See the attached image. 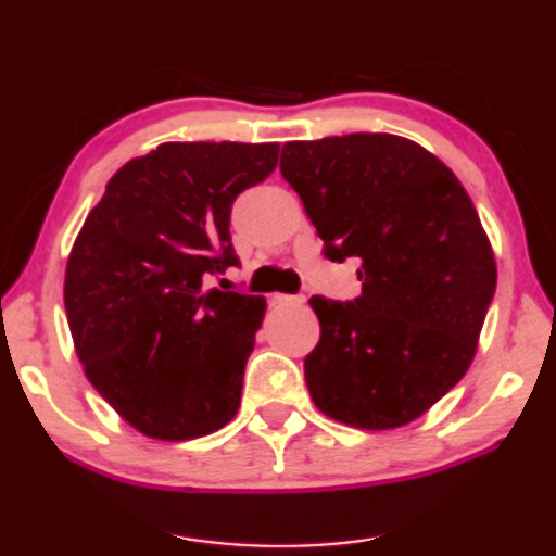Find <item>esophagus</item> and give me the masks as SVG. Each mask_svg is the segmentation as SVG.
Instances as JSON below:
<instances>
[{"mask_svg":"<svg viewBox=\"0 0 556 556\" xmlns=\"http://www.w3.org/2000/svg\"><path fill=\"white\" fill-rule=\"evenodd\" d=\"M271 302L281 304V307H289V304H302L304 296L302 294H275L271 296Z\"/></svg>","mask_w":556,"mask_h":556,"instance_id":"obj_1","label":"esophagus"}]
</instances>
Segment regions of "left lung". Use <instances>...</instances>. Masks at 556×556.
<instances>
[{
    "label": "left lung",
    "instance_id": "obj_1",
    "mask_svg": "<svg viewBox=\"0 0 556 556\" xmlns=\"http://www.w3.org/2000/svg\"><path fill=\"white\" fill-rule=\"evenodd\" d=\"M281 176L300 193L325 256H357L355 302L312 296L319 342L304 380L325 416L390 431L464 378L496 289L473 201L424 146L390 132L289 140Z\"/></svg>",
    "mask_w": 556,
    "mask_h": 556
}]
</instances>
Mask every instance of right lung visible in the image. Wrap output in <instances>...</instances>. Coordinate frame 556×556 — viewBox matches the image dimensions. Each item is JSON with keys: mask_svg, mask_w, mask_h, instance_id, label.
Returning a JSON list of instances; mask_svg holds the SVG:
<instances>
[{"mask_svg": "<svg viewBox=\"0 0 556 556\" xmlns=\"http://www.w3.org/2000/svg\"><path fill=\"white\" fill-rule=\"evenodd\" d=\"M279 143H161L125 163L85 218L65 312L92 388L138 433L191 441L241 403L267 300L206 289L237 254L231 203L277 168Z\"/></svg>", "mask_w": 556, "mask_h": 556, "instance_id": "right-lung-1", "label": "right lung"}]
</instances>
